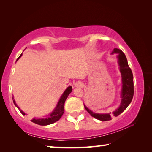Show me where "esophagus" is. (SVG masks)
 Instances as JSON below:
<instances>
[{
    "label": "esophagus",
    "mask_w": 152,
    "mask_h": 152,
    "mask_svg": "<svg viewBox=\"0 0 152 152\" xmlns=\"http://www.w3.org/2000/svg\"><path fill=\"white\" fill-rule=\"evenodd\" d=\"M74 86H76V87H82V86H83V84H82V82H77L75 84H74Z\"/></svg>",
    "instance_id": "obj_1"
}]
</instances>
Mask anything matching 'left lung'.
Masks as SVG:
<instances>
[{
    "mask_svg": "<svg viewBox=\"0 0 152 152\" xmlns=\"http://www.w3.org/2000/svg\"><path fill=\"white\" fill-rule=\"evenodd\" d=\"M119 53L118 62L119 64V70L121 73L122 80V90H121V101L120 106L115 111L109 114H96L84 106L86 110L90 115L93 118L101 121H108L112 119V115L117 117L119 114L124 112L129 105L134 95V83H133V75L132 70L129 66L127 58L124 53L120 50L115 48L112 51L113 53Z\"/></svg>",
    "mask_w": 152,
    "mask_h": 152,
    "instance_id": "1",
    "label": "left lung"
}]
</instances>
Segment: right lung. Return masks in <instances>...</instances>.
<instances>
[{
	"mask_svg": "<svg viewBox=\"0 0 152 152\" xmlns=\"http://www.w3.org/2000/svg\"><path fill=\"white\" fill-rule=\"evenodd\" d=\"M21 56L18 57V59L21 57ZM72 87L70 86L65 90V91H64L63 95L61 96L59 102H58L56 109L54 110V111L51 113L49 116H48L47 118H44V119H34V118L32 119L31 121L34 123V124L40 125H50L51 124H53V123L59 120L64 113V102H65L68 96H69V95L71 93V91H72ZM13 102H14V104L15 105L16 107H17L18 109H19V111H20L21 114L23 115H25V113L22 110H21L20 108L18 107L17 104H16L14 99H13Z\"/></svg>",
	"mask_w": 152,
	"mask_h": 152,
	"instance_id": "obj_1",
	"label": "right lung"
}]
</instances>
